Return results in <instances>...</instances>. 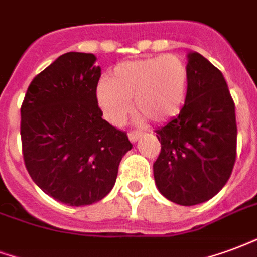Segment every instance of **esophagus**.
<instances>
[{
    "mask_svg": "<svg viewBox=\"0 0 257 257\" xmlns=\"http://www.w3.org/2000/svg\"><path fill=\"white\" fill-rule=\"evenodd\" d=\"M140 132H138V131H131V132H128V138L129 140L132 142V143H135L136 140H138L139 138H140Z\"/></svg>",
    "mask_w": 257,
    "mask_h": 257,
    "instance_id": "34e87169",
    "label": "esophagus"
}]
</instances>
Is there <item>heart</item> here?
<instances>
[{
    "label": "heart",
    "mask_w": 257,
    "mask_h": 257,
    "mask_svg": "<svg viewBox=\"0 0 257 257\" xmlns=\"http://www.w3.org/2000/svg\"><path fill=\"white\" fill-rule=\"evenodd\" d=\"M189 68L178 56L125 61L96 85L95 98L104 119L121 125L132 110L138 119L163 123L176 118L187 103Z\"/></svg>",
    "instance_id": "1"
}]
</instances>
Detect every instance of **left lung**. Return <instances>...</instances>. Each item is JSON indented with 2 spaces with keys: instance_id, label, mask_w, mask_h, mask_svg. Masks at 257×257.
<instances>
[{
  "instance_id": "left-lung-1",
  "label": "left lung",
  "mask_w": 257,
  "mask_h": 257,
  "mask_svg": "<svg viewBox=\"0 0 257 257\" xmlns=\"http://www.w3.org/2000/svg\"><path fill=\"white\" fill-rule=\"evenodd\" d=\"M189 92L176 118L157 129L161 154L154 178L163 196L180 206L210 200L230 178L237 154L234 100L222 72L188 54Z\"/></svg>"
}]
</instances>
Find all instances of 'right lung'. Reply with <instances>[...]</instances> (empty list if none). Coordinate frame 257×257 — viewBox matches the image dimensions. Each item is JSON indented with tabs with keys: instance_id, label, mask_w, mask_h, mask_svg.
<instances>
[{
	"instance_id": "right-lung-1",
	"label": "right lung",
	"mask_w": 257,
	"mask_h": 257,
	"mask_svg": "<svg viewBox=\"0 0 257 257\" xmlns=\"http://www.w3.org/2000/svg\"><path fill=\"white\" fill-rule=\"evenodd\" d=\"M95 61L90 53L60 56L34 77L20 109L28 174L49 196L73 207L102 200L132 148L125 132L102 118Z\"/></svg>"
}]
</instances>
